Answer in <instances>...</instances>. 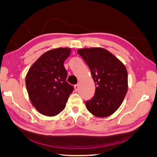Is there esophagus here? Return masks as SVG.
<instances>
[{"label": "esophagus", "mask_w": 157, "mask_h": 157, "mask_svg": "<svg viewBox=\"0 0 157 157\" xmlns=\"http://www.w3.org/2000/svg\"><path fill=\"white\" fill-rule=\"evenodd\" d=\"M74 88H75V91H78V89H79V85L78 84H76L74 86Z\"/></svg>", "instance_id": "esophagus-1"}]
</instances>
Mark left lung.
<instances>
[{"instance_id": "left-lung-1", "label": "left lung", "mask_w": 157, "mask_h": 157, "mask_svg": "<svg viewBox=\"0 0 157 157\" xmlns=\"http://www.w3.org/2000/svg\"><path fill=\"white\" fill-rule=\"evenodd\" d=\"M78 52L89 66L96 86L94 96L86 102L87 109L100 118L111 115L122 104L128 89L125 66L102 48H82Z\"/></svg>"}]
</instances>
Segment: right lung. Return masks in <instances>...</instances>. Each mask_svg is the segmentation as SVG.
<instances>
[{
	"mask_svg": "<svg viewBox=\"0 0 157 157\" xmlns=\"http://www.w3.org/2000/svg\"><path fill=\"white\" fill-rule=\"evenodd\" d=\"M69 48L48 50L34 62L25 78L32 104L39 113L55 116L66 107L74 87L66 82L63 62L71 54Z\"/></svg>",
	"mask_w": 157,
	"mask_h": 157,
	"instance_id": "obj_1",
	"label": "right lung"
}]
</instances>
